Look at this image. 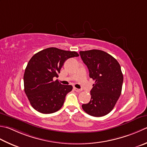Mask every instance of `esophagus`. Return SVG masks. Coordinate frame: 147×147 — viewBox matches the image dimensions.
Returning a JSON list of instances; mask_svg holds the SVG:
<instances>
[{"label": "esophagus", "mask_w": 147, "mask_h": 147, "mask_svg": "<svg viewBox=\"0 0 147 147\" xmlns=\"http://www.w3.org/2000/svg\"><path fill=\"white\" fill-rule=\"evenodd\" d=\"M73 89L74 90H75L76 92H80L82 91V89H79V88H77L76 87H74Z\"/></svg>", "instance_id": "1"}]
</instances>
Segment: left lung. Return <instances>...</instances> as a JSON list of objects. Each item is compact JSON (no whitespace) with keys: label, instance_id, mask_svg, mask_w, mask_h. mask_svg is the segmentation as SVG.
I'll use <instances>...</instances> for the list:
<instances>
[{"label":"left lung","instance_id":"8db88e82","mask_svg":"<svg viewBox=\"0 0 147 147\" xmlns=\"http://www.w3.org/2000/svg\"><path fill=\"white\" fill-rule=\"evenodd\" d=\"M80 55L88 69L89 76L95 80L90 102L82 105L83 110L91 116H105L113 110L121 94V67L114 57L104 51H81Z\"/></svg>","mask_w":147,"mask_h":147}]
</instances>
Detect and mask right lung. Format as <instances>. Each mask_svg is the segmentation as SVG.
Instances as JSON below:
<instances>
[{
    "label": "right lung",
    "mask_w": 147,
    "mask_h": 147,
    "mask_svg": "<svg viewBox=\"0 0 147 147\" xmlns=\"http://www.w3.org/2000/svg\"><path fill=\"white\" fill-rule=\"evenodd\" d=\"M78 56L76 51L51 47L39 51L30 59L24 76V90L36 110L50 114L62 108L73 87L62 85L54 78L59 77L66 60Z\"/></svg>",
    "instance_id": "right-lung-1"
}]
</instances>
